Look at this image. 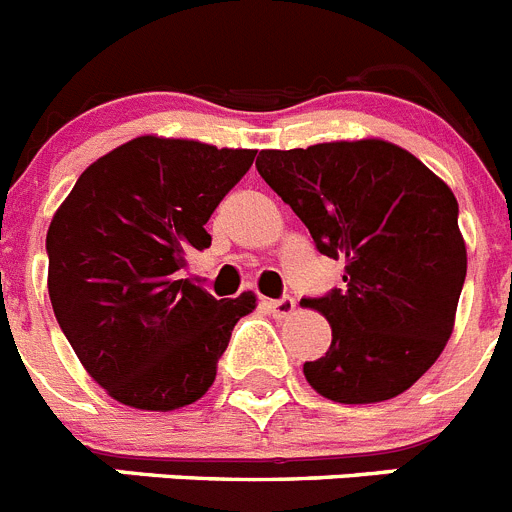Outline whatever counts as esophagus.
<instances>
[{
  "label": "esophagus",
  "mask_w": 512,
  "mask_h": 512,
  "mask_svg": "<svg viewBox=\"0 0 512 512\" xmlns=\"http://www.w3.org/2000/svg\"><path fill=\"white\" fill-rule=\"evenodd\" d=\"M267 308L273 311V316H278V319H288L290 313L296 311V301L290 296H283V298H275V301H267Z\"/></svg>",
  "instance_id": "34e87169"
}]
</instances>
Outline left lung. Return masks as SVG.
<instances>
[{"mask_svg":"<svg viewBox=\"0 0 512 512\" xmlns=\"http://www.w3.org/2000/svg\"><path fill=\"white\" fill-rule=\"evenodd\" d=\"M255 165L316 250L344 260V288L303 298L331 324L329 352L303 365L311 388L336 403L411 388L444 352L467 278L451 188L385 140L262 150Z\"/></svg>","mask_w":512,"mask_h":512,"instance_id":"left-lung-1","label":"left lung"}]
</instances>
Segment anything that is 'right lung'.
<instances>
[{
  "mask_svg": "<svg viewBox=\"0 0 512 512\" xmlns=\"http://www.w3.org/2000/svg\"><path fill=\"white\" fill-rule=\"evenodd\" d=\"M255 150L137 137L81 173L50 222L48 293L81 365L140 411L196 403L216 377L255 293L216 301L178 280L206 250L204 224L242 181Z\"/></svg>",
  "mask_w": 512,
  "mask_h": 512,
  "instance_id": "obj_1",
  "label": "right lung"
}]
</instances>
